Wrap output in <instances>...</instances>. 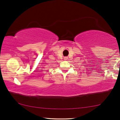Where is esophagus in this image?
<instances>
[{"instance_id": "1", "label": "esophagus", "mask_w": 120, "mask_h": 120, "mask_svg": "<svg viewBox=\"0 0 120 120\" xmlns=\"http://www.w3.org/2000/svg\"><path fill=\"white\" fill-rule=\"evenodd\" d=\"M64 60H68V57H64Z\"/></svg>"}]
</instances>
